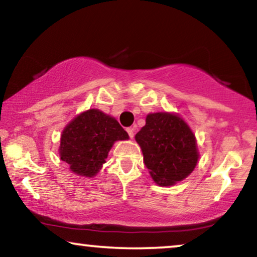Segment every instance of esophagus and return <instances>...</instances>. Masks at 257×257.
<instances>
[{
  "instance_id": "1",
  "label": "esophagus",
  "mask_w": 257,
  "mask_h": 257,
  "mask_svg": "<svg viewBox=\"0 0 257 257\" xmlns=\"http://www.w3.org/2000/svg\"><path fill=\"white\" fill-rule=\"evenodd\" d=\"M126 133H128V135H129V138L131 139H134V128H126Z\"/></svg>"
}]
</instances>
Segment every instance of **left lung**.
<instances>
[{
    "mask_svg": "<svg viewBox=\"0 0 257 257\" xmlns=\"http://www.w3.org/2000/svg\"><path fill=\"white\" fill-rule=\"evenodd\" d=\"M153 180L172 186L186 179L196 167V140L186 122L168 112L149 114L135 136Z\"/></svg>",
    "mask_w": 257,
    "mask_h": 257,
    "instance_id": "left-lung-1",
    "label": "left lung"
}]
</instances>
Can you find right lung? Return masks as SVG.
Returning <instances> with one entry per match:
<instances>
[{"label":"right lung","mask_w":257,"mask_h":257,"mask_svg":"<svg viewBox=\"0 0 257 257\" xmlns=\"http://www.w3.org/2000/svg\"><path fill=\"white\" fill-rule=\"evenodd\" d=\"M129 136L114 117L97 109H89L75 117L61 136V160L81 176H94L105 162L108 153L118 140Z\"/></svg>","instance_id":"1"}]
</instances>
